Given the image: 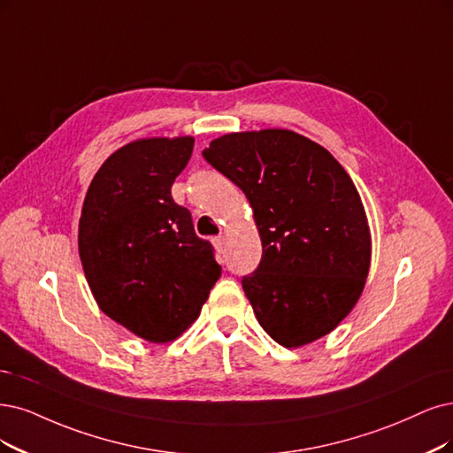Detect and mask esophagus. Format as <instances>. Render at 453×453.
<instances>
[{
    "label": "esophagus",
    "instance_id": "obj_1",
    "mask_svg": "<svg viewBox=\"0 0 453 453\" xmlns=\"http://www.w3.org/2000/svg\"><path fill=\"white\" fill-rule=\"evenodd\" d=\"M212 244H214V248H216V252H218V254H222V252H224V244H226L224 235H218V237H214V239H212Z\"/></svg>",
    "mask_w": 453,
    "mask_h": 453
}]
</instances>
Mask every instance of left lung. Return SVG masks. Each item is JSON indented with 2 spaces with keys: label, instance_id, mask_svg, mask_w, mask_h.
Here are the masks:
<instances>
[{
  "label": "left lung",
  "instance_id": "1",
  "mask_svg": "<svg viewBox=\"0 0 453 453\" xmlns=\"http://www.w3.org/2000/svg\"><path fill=\"white\" fill-rule=\"evenodd\" d=\"M203 157L246 194L263 256L242 289L288 349L319 340L358 303L372 263L360 194L325 147L288 128L229 132Z\"/></svg>",
  "mask_w": 453,
  "mask_h": 453
}]
</instances>
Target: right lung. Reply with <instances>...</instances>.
<instances>
[{
	"label": "right lung",
	"mask_w": 453,
	"mask_h": 453,
	"mask_svg": "<svg viewBox=\"0 0 453 453\" xmlns=\"http://www.w3.org/2000/svg\"><path fill=\"white\" fill-rule=\"evenodd\" d=\"M192 136L142 138L95 173L78 224V252L98 308L150 343L177 340L207 303L222 266L172 197Z\"/></svg>",
	"instance_id": "right-lung-1"
}]
</instances>
